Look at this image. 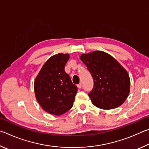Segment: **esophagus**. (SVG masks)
Segmentation results:
<instances>
[{
    "instance_id": "esophagus-1",
    "label": "esophagus",
    "mask_w": 149,
    "mask_h": 149,
    "mask_svg": "<svg viewBox=\"0 0 149 149\" xmlns=\"http://www.w3.org/2000/svg\"><path fill=\"white\" fill-rule=\"evenodd\" d=\"M77 86L78 88H79V89H81V88L82 87V85L81 84H78V85H77Z\"/></svg>"
}]
</instances>
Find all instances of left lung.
I'll return each instance as SVG.
<instances>
[{
    "mask_svg": "<svg viewBox=\"0 0 149 149\" xmlns=\"http://www.w3.org/2000/svg\"><path fill=\"white\" fill-rule=\"evenodd\" d=\"M80 59L91 74L94 86L89 94L95 107L104 110L122 105L130 91L126 70L111 55L103 51L81 54Z\"/></svg>",
    "mask_w": 149,
    "mask_h": 149,
    "instance_id": "obj_1",
    "label": "left lung"
}]
</instances>
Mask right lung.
<instances>
[{
    "label": "right lung",
    "instance_id": "obj_1",
    "mask_svg": "<svg viewBox=\"0 0 149 149\" xmlns=\"http://www.w3.org/2000/svg\"><path fill=\"white\" fill-rule=\"evenodd\" d=\"M69 54L59 53L50 58L35 78L34 91L41 108L50 114L60 116L73 107L77 87L64 67Z\"/></svg>",
    "mask_w": 149,
    "mask_h": 149
}]
</instances>
